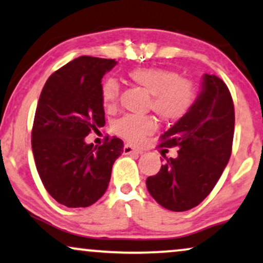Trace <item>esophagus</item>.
Here are the masks:
<instances>
[{"label":"esophagus","mask_w":263,"mask_h":263,"mask_svg":"<svg viewBox=\"0 0 263 263\" xmlns=\"http://www.w3.org/2000/svg\"><path fill=\"white\" fill-rule=\"evenodd\" d=\"M123 152H124V155H130V154H134V155H140L141 154V150H139V148H135L133 147L132 145H124V147H123Z\"/></svg>","instance_id":"1"}]
</instances>
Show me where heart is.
<instances>
[{
	"mask_svg": "<svg viewBox=\"0 0 263 263\" xmlns=\"http://www.w3.org/2000/svg\"><path fill=\"white\" fill-rule=\"evenodd\" d=\"M135 85L151 95L148 107L164 122H177L187 115L196 99L194 84L179 73L162 67H139L128 73ZM121 87L116 79L108 78L102 84L101 95L106 109L117 107ZM155 121L150 116H124L115 124L117 135L126 141L138 144L154 133Z\"/></svg>",
	"mask_w": 263,
	"mask_h": 263,
	"instance_id": "b5f03b06",
	"label": "heart"
}]
</instances>
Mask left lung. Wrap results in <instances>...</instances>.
I'll return each instance as SVG.
<instances>
[{
	"label": "left lung",
	"mask_w": 263,
	"mask_h": 263,
	"mask_svg": "<svg viewBox=\"0 0 263 263\" xmlns=\"http://www.w3.org/2000/svg\"><path fill=\"white\" fill-rule=\"evenodd\" d=\"M234 103L228 86L205 74L202 90L187 115L161 137V147H178L160 172L146 179L150 195L164 209L183 212L206 199L232 155Z\"/></svg>",
	"instance_id": "obj_1"
}]
</instances>
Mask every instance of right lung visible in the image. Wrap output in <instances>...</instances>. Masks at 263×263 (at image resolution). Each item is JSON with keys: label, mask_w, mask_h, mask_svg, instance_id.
<instances>
[{"label": "right lung", "mask_w": 263, "mask_h": 263, "mask_svg": "<svg viewBox=\"0 0 263 263\" xmlns=\"http://www.w3.org/2000/svg\"><path fill=\"white\" fill-rule=\"evenodd\" d=\"M115 60L82 56L52 73L39 99L31 130L35 166L47 193L67 207L95 203L108 186L121 139L101 146L85 138L105 125L101 79Z\"/></svg>", "instance_id": "add662e5"}]
</instances>
